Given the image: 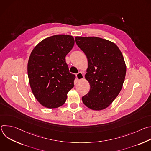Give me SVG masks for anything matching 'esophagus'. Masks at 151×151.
Here are the masks:
<instances>
[{
    "label": "esophagus",
    "mask_w": 151,
    "mask_h": 151,
    "mask_svg": "<svg viewBox=\"0 0 151 151\" xmlns=\"http://www.w3.org/2000/svg\"><path fill=\"white\" fill-rule=\"evenodd\" d=\"M76 77L78 81H80V80H82V79H83L84 76L82 72H79L76 75Z\"/></svg>",
    "instance_id": "34e87169"
}]
</instances>
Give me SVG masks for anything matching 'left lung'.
I'll return each instance as SVG.
<instances>
[{
    "mask_svg": "<svg viewBox=\"0 0 151 151\" xmlns=\"http://www.w3.org/2000/svg\"><path fill=\"white\" fill-rule=\"evenodd\" d=\"M75 41L88 60L85 78L90 90L82 101L92 110L104 109L122 89L127 70L123 55L115 43L104 39L76 36Z\"/></svg>",
    "mask_w": 151,
    "mask_h": 151,
    "instance_id": "left-lung-1",
    "label": "left lung"
}]
</instances>
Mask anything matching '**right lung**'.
<instances>
[{"label": "right lung", "instance_id": "obj_1", "mask_svg": "<svg viewBox=\"0 0 151 151\" xmlns=\"http://www.w3.org/2000/svg\"><path fill=\"white\" fill-rule=\"evenodd\" d=\"M74 44L72 36L54 35L40 41L30 54L27 73L31 90L39 103L47 108L64 104L74 87L75 75L69 72L65 60Z\"/></svg>", "mask_w": 151, "mask_h": 151}]
</instances>
